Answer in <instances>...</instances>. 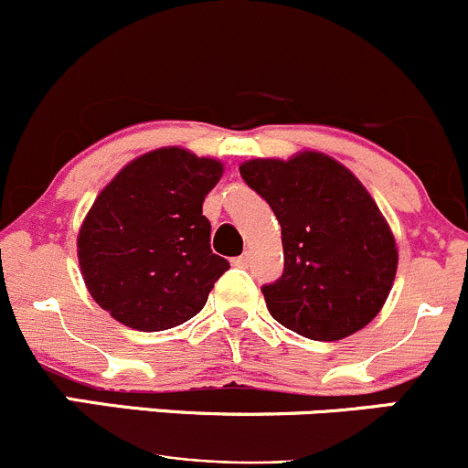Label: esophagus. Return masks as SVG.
Wrapping results in <instances>:
<instances>
[{
    "mask_svg": "<svg viewBox=\"0 0 468 468\" xmlns=\"http://www.w3.org/2000/svg\"><path fill=\"white\" fill-rule=\"evenodd\" d=\"M232 263L236 268H248L250 266V252H243L240 257H236Z\"/></svg>",
    "mask_w": 468,
    "mask_h": 468,
    "instance_id": "esophagus-1",
    "label": "esophagus"
}]
</instances>
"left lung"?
I'll use <instances>...</instances> for the list:
<instances>
[{
    "label": "left lung",
    "mask_w": 468,
    "mask_h": 468,
    "mask_svg": "<svg viewBox=\"0 0 468 468\" xmlns=\"http://www.w3.org/2000/svg\"><path fill=\"white\" fill-rule=\"evenodd\" d=\"M240 177L282 225L283 272L263 283L270 315L311 340H342L377 317L397 274V248L377 202L322 153L252 160Z\"/></svg>",
    "instance_id": "1"
}]
</instances>
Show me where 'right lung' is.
Returning a JSON list of instances; mask_svg holds the SVG:
<instances>
[{
  "label": "right lung",
  "instance_id": "obj_1",
  "mask_svg": "<svg viewBox=\"0 0 468 468\" xmlns=\"http://www.w3.org/2000/svg\"><path fill=\"white\" fill-rule=\"evenodd\" d=\"M223 164L185 148L130 162L91 205L79 234L90 295L114 320L164 331L198 315L228 259L211 252L205 196Z\"/></svg>",
  "mask_w": 468,
  "mask_h": 468
}]
</instances>
